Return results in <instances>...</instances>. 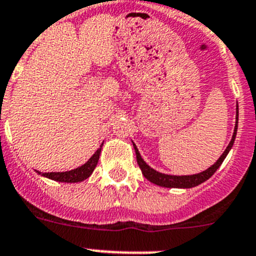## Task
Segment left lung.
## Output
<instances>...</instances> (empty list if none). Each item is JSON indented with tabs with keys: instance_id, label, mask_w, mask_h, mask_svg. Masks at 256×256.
<instances>
[{
	"instance_id": "left-lung-1",
	"label": "left lung",
	"mask_w": 256,
	"mask_h": 256,
	"mask_svg": "<svg viewBox=\"0 0 256 256\" xmlns=\"http://www.w3.org/2000/svg\"><path fill=\"white\" fill-rule=\"evenodd\" d=\"M237 124H238V106H236V125H234V135H232V139L230 142L228 146L226 148V150L223 152L222 156L217 160V162L214 163L213 166L206 170V171L200 172V174H186V176H174V174H160V172L156 171L150 166H148L144 162V160L140 156L139 150H138L136 145L134 144V149H135V154H136V160L138 164H139L140 170H142V174H144V177L150 182L156 184L158 186H162V188H195V186L200 185V184L206 182V180L210 178L214 174V172L217 171L220 166L222 164L224 158L227 156L228 152L231 150L232 145H234V139H236V134H237Z\"/></svg>"
}]
</instances>
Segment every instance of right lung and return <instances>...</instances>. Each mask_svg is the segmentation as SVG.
Returning a JSON list of instances; mask_svg holds the SVG:
<instances>
[{"instance_id":"obj_1","label":"right lung","mask_w":256,"mask_h":256,"mask_svg":"<svg viewBox=\"0 0 256 256\" xmlns=\"http://www.w3.org/2000/svg\"><path fill=\"white\" fill-rule=\"evenodd\" d=\"M103 142L100 144V146L96 149V153L90 156L88 160V162L84 163L82 166L78 168H74L71 171L66 172H39L36 171V174H40L43 177H47L50 180H54V181H58V182H82L84 180L88 178L92 174H93L94 168L96 167V163H98V160H100V152H102Z\"/></svg>"}]
</instances>
